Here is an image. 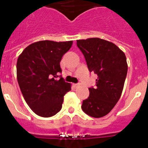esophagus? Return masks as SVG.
<instances>
[{
  "instance_id": "1",
  "label": "esophagus",
  "mask_w": 148,
  "mask_h": 148,
  "mask_svg": "<svg viewBox=\"0 0 148 148\" xmlns=\"http://www.w3.org/2000/svg\"><path fill=\"white\" fill-rule=\"evenodd\" d=\"M80 85H81V84H80V83L75 84H74V86H75V87H76V88H78V87H80Z\"/></svg>"
}]
</instances>
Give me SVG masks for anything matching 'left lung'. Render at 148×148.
<instances>
[{"label": "left lung", "mask_w": 148, "mask_h": 148, "mask_svg": "<svg viewBox=\"0 0 148 148\" xmlns=\"http://www.w3.org/2000/svg\"><path fill=\"white\" fill-rule=\"evenodd\" d=\"M90 72L98 75L90 95L83 101L82 110L93 118H101L112 110L121 97L127 73L125 53L113 43L92 38L78 40Z\"/></svg>", "instance_id": "1"}]
</instances>
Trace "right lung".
Listing matches in <instances>:
<instances>
[{
  "label": "right lung",
  "instance_id": "obj_1",
  "mask_svg": "<svg viewBox=\"0 0 148 148\" xmlns=\"http://www.w3.org/2000/svg\"><path fill=\"white\" fill-rule=\"evenodd\" d=\"M72 44V40H40L28 46L18 57V84L26 102L38 116L47 118L58 113L64 95L71 90V84L58 75L62 72V56Z\"/></svg>",
  "mask_w": 148,
  "mask_h": 148
}]
</instances>
